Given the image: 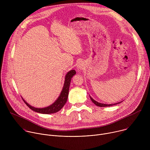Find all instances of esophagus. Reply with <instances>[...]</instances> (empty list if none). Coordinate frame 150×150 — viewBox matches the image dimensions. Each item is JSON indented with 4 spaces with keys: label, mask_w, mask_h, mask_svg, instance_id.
I'll list each match as a JSON object with an SVG mask.
<instances>
[{
    "label": "esophagus",
    "mask_w": 150,
    "mask_h": 150,
    "mask_svg": "<svg viewBox=\"0 0 150 150\" xmlns=\"http://www.w3.org/2000/svg\"><path fill=\"white\" fill-rule=\"evenodd\" d=\"M78 69L80 71V70H81L82 69V65H78Z\"/></svg>",
    "instance_id": "esophagus-1"
}]
</instances>
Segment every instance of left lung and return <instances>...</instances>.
<instances>
[{"mask_svg": "<svg viewBox=\"0 0 150 150\" xmlns=\"http://www.w3.org/2000/svg\"><path fill=\"white\" fill-rule=\"evenodd\" d=\"M90 99H91V100L92 101V102L93 103H94L96 105H97V106H99V107H109V106H112V105H116V104H119V103H120L121 102H122V101H120V102H119V103H115V104H103V103H98V102H97V101H96V100H94L91 96H90Z\"/></svg>", "mask_w": 150, "mask_h": 150, "instance_id": "left-lung-1", "label": "left lung"}]
</instances>
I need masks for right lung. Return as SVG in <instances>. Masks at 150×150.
I'll return each instance as SVG.
<instances>
[{
    "mask_svg": "<svg viewBox=\"0 0 150 150\" xmlns=\"http://www.w3.org/2000/svg\"><path fill=\"white\" fill-rule=\"evenodd\" d=\"M76 74V71L75 70H71L69 71L67 74L65 76V82H64L63 87L62 88V90L61 91V93L58 97V98L55 101L54 103H53L52 105L47 107V108H35L34 107L30 105L27 103L23 98V101L25 102L26 105L30 109H31L32 110L42 113V114H51V113H54L57 112H59L64 105L67 101V99L68 97V94H69V89L70 86V83L71 81V78L73 77V76Z\"/></svg>",
    "mask_w": 150,
    "mask_h": 150,
    "instance_id": "add662e5",
    "label": "right lung"
}]
</instances>
